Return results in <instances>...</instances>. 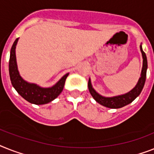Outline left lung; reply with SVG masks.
Instances as JSON below:
<instances>
[{
  "label": "left lung",
  "instance_id": "left-lung-1",
  "mask_svg": "<svg viewBox=\"0 0 154 154\" xmlns=\"http://www.w3.org/2000/svg\"><path fill=\"white\" fill-rule=\"evenodd\" d=\"M140 51L142 52V59H143L141 76H140L138 83L135 85V87L133 89H131L130 92H127L125 94L116 96V97H103L100 94H99L98 92L93 88L92 85V82H91V79L90 78L88 79V90H89V92L92 95V97L94 98V100L97 101V103H99L101 105L104 106V107H109V108H120V107H124V106L131 103L132 101L134 100L139 96L141 92L142 91V88L144 87L146 78V71H147V68H148L147 57H146L145 52L142 50V44L140 45Z\"/></svg>",
  "mask_w": 154,
  "mask_h": 154
}]
</instances>
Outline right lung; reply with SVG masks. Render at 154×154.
Segmentation results:
<instances>
[{
	"label": "right lung",
	"mask_w": 154,
	"mask_h": 154,
	"mask_svg": "<svg viewBox=\"0 0 154 154\" xmlns=\"http://www.w3.org/2000/svg\"><path fill=\"white\" fill-rule=\"evenodd\" d=\"M19 38L15 40L10 51L9 76L12 86L21 97L29 103L40 105L46 104L57 98L62 92L69 73L65 74L55 85L49 88H42L37 84L30 83L22 78L19 73L16 57V47Z\"/></svg>",
	"instance_id": "add662e5"
}]
</instances>
